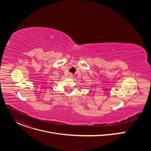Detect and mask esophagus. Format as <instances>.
Returning a JSON list of instances; mask_svg holds the SVG:
<instances>
[{
    "label": "esophagus",
    "mask_w": 151,
    "mask_h": 151,
    "mask_svg": "<svg viewBox=\"0 0 151 151\" xmlns=\"http://www.w3.org/2000/svg\"><path fill=\"white\" fill-rule=\"evenodd\" d=\"M69 76H70V78H73L75 77V75H74L73 74H72V73H70Z\"/></svg>",
    "instance_id": "obj_1"
}]
</instances>
